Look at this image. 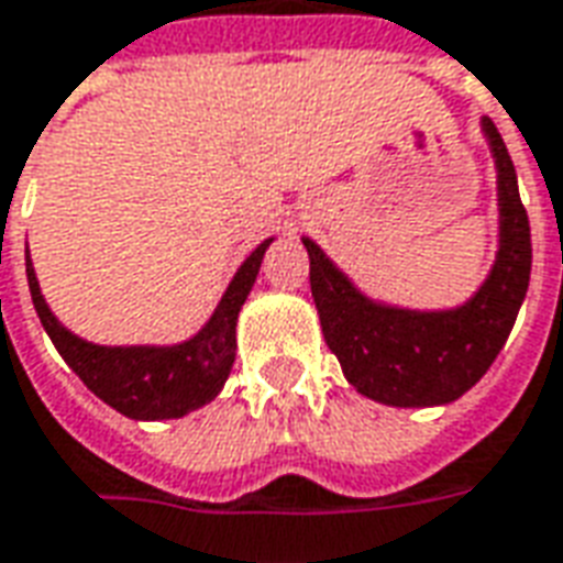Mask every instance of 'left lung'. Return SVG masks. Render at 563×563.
Masks as SVG:
<instances>
[{
  "mask_svg": "<svg viewBox=\"0 0 563 563\" xmlns=\"http://www.w3.org/2000/svg\"><path fill=\"white\" fill-rule=\"evenodd\" d=\"M500 191V253L485 286L457 310H399L368 301L305 238L310 292L320 310L325 344L344 377L375 402L396 408L445 405L485 375L512 332L530 283V222L518 179L494 121H482Z\"/></svg>",
  "mask_w": 563,
  "mask_h": 563,
  "instance_id": "8db88e82",
  "label": "left lung"
}]
</instances>
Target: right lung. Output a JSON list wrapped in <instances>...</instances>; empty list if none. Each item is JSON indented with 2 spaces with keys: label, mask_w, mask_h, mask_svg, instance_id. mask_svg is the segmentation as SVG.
I'll list each match as a JSON object with an SVG mask.
<instances>
[{
  "label": "right lung",
  "mask_w": 563,
  "mask_h": 563,
  "mask_svg": "<svg viewBox=\"0 0 563 563\" xmlns=\"http://www.w3.org/2000/svg\"><path fill=\"white\" fill-rule=\"evenodd\" d=\"M268 243L271 241L258 243L253 255L243 262L210 322L191 341L176 344V347H100V344L81 341L69 329H63L45 305L30 255H26V280H30L35 313L45 325V332L90 393H97L124 418H183L188 411L216 399L225 387L231 365H234V350H238V338H234L238 313L258 277Z\"/></svg>",
  "instance_id": "1"
}]
</instances>
